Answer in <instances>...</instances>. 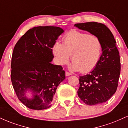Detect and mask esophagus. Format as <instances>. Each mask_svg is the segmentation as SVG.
Here are the masks:
<instances>
[{
	"mask_svg": "<svg viewBox=\"0 0 128 128\" xmlns=\"http://www.w3.org/2000/svg\"><path fill=\"white\" fill-rule=\"evenodd\" d=\"M70 75H72V73H69V72L66 71V76H70Z\"/></svg>",
	"mask_w": 128,
	"mask_h": 128,
	"instance_id": "1",
	"label": "esophagus"
}]
</instances>
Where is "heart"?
Here are the masks:
<instances>
[{
    "label": "heart",
    "instance_id": "b5f03b06",
    "mask_svg": "<svg viewBox=\"0 0 128 128\" xmlns=\"http://www.w3.org/2000/svg\"><path fill=\"white\" fill-rule=\"evenodd\" d=\"M102 44L98 37L77 30L67 32L62 38V44L55 43L53 51L60 65L66 64L72 55V68L87 73L93 70L99 62Z\"/></svg>",
    "mask_w": 128,
    "mask_h": 128
}]
</instances>
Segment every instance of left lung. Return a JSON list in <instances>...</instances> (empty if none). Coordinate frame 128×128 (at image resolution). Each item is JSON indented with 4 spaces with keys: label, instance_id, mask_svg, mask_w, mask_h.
<instances>
[{
    "label": "left lung",
    "instance_id": "8db88e82",
    "mask_svg": "<svg viewBox=\"0 0 128 128\" xmlns=\"http://www.w3.org/2000/svg\"><path fill=\"white\" fill-rule=\"evenodd\" d=\"M74 26L98 37L102 44V53L96 67L88 74L79 77L78 96L87 105L105 102L116 92L120 73L116 42L110 29L102 23H78Z\"/></svg>",
    "mask_w": 128,
    "mask_h": 128
}]
</instances>
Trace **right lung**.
<instances>
[{
  "label": "right lung",
  "mask_w": 128,
  "mask_h": 128,
  "mask_svg": "<svg viewBox=\"0 0 128 128\" xmlns=\"http://www.w3.org/2000/svg\"><path fill=\"white\" fill-rule=\"evenodd\" d=\"M63 32L58 27H35L15 44L10 78L18 100L29 108H49L58 86L66 79L62 66L50 62L54 56L52 48ZM27 90L32 92L33 99L25 96Z\"/></svg>",
  "instance_id": "add662e5"
}]
</instances>
